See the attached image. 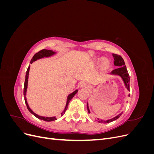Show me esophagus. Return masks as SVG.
<instances>
[{"instance_id":"obj_1","label":"esophagus","mask_w":154,"mask_h":154,"mask_svg":"<svg viewBox=\"0 0 154 154\" xmlns=\"http://www.w3.org/2000/svg\"><path fill=\"white\" fill-rule=\"evenodd\" d=\"M82 86H83V85H82Z\"/></svg>"}]
</instances>
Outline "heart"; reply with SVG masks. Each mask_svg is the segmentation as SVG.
<instances>
[{
	"label": "heart",
	"mask_w": 154,
	"mask_h": 154,
	"mask_svg": "<svg viewBox=\"0 0 154 154\" xmlns=\"http://www.w3.org/2000/svg\"><path fill=\"white\" fill-rule=\"evenodd\" d=\"M109 66V62L108 60L105 59L103 60V62H102V67L103 68H106Z\"/></svg>",
	"instance_id": "b5f03b06"
}]
</instances>
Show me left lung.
I'll use <instances>...</instances> for the list:
<instances>
[{
    "instance_id": "obj_1",
    "label": "left lung",
    "mask_w": 154,
    "mask_h": 154,
    "mask_svg": "<svg viewBox=\"0 0 154 154\" xmlns=\"http://www.w3.org/2000/svg\"><path fill=\"white\" fill-rule=\"evenodd\" d=\"M112 55H113V57H114V65L116 66H118L119 67L114 69L113 71H112L111 74H117V75H119V76L122 77L124 83H125L126 87H127L128 91H130V76H129V74H128V71H127V67H126L124 60H123V58L121 57L120 55L116 54H112ZM87 105L88 112L90 113V110H89V109H88V103H87ZM122 114L123 113H121L118 116H116L115 118L111 119L105 121V122H103V120L100 121L98 119V120H100L99 122H102V123L103 122V123H106L112 122H113V121H115L117 119H118L120 117V116H122Z\"/></svg>"
}]
</instances>
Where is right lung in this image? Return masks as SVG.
Instances as JSON below:
<instances>
[{
  "mask_svg": "<svg viewBox=\"0 0 154 154\" xmlns=\"http://www.w3.org/2000/svg\"><path fill=\"white\" fill-rule=\"evenodd\" d=\"M55 53L53 52V51H51V50H47V49H42L40 51H38V53H36L34 56L33 57H32V58L31 59V62H30V63L31 64L32 62L36 61V60L38 59H40V58H44V57H50V56L54 54ZM29 68L30 67L29 66L28 68H27V70L26 71V79H25V82H24V100H25V103H26V105L27 106V109H28V110L30 112L33 114L36 118H38L40 119H42V120H44V121H45V122H52V121H54L57 119V118H56L55 117H52V118H45V117H42V116H40L36 114L35 112H32L31 109L29 107V105L28 104H27V100H26V91H27V82H28V76H29ZM78 92V90L75 91L74 92H73L72 93H71V94H70L68 97H67V103H66V108H65L64 110L63 111V112L62 113L61 116H62L65 112H66V111L67 110V108H68V105H69V103L70 101H71V100L72 98V97L74 96V95H75L76 93Z\"/></svg>",
  "mask_w": 154,
  "mask_h": 154,
  "instance_id": "right-lung-1",
  "label": "right lung"
}]
</instances>
